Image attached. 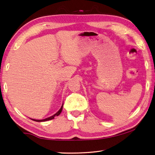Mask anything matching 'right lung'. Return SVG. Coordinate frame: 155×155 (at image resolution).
<instances>
[{"mask_svg": "<svg viewBox=\"0 0 155 155\" xmlns=\"http://www.w3.org/2000/svg\"><path fill=\"white\" fill-rule=\"evenodd\" d=\"M62 108H63V105L61 106V108H60L59 110L58 111L57 113L54 114V115H52V116L50 117L46 118V119H44V120H33V121H36V122H45V121H48V120H52V119L54 118V117H56V116H58V115H60V113H61V111H62Z\"/></svg>", "mask_w": 155, "mask_h": 155, "instance_id": "right-lung-1", "label": "right lung"}]
</instances>
